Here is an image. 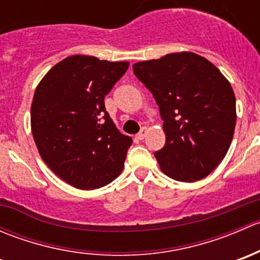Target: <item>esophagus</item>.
<instances>
[{"label":"esophagus","mask_w":260,"mask_h":260,"mask_svg":"<svg viewBox=\"0 0 260 260\" xmlns=\"http://www.w3.org/2000/svg\"><path fill=\"white\" fill-rule=\"evenodd\" d=\"M146 135H147V128L146 127H142V128H141L140 133H138V135L136 136V138L141 141V140H143V138L146 137Z\"/></svg>","instance_id":"34e87169"}]
</instances>
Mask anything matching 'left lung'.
<instances>
[{
  "instance_id": "left-lung-1",
  "label": "left lung",
  "mask_w": 260,
  "mask_h": 260,
  "mask_svg": "<svg viewBox=\"0 0 260 260\" xmlns=\"http://www.w3.org/2000/svg\"><path fill=\"white\" fill-rule=\"evenodd\" d=\"M133 73L153 94L166 143L154 152L171 179L195 182L224 159L237 123L229 80L205 57L190 51L133 65Z\"/></svg>"
}]
</instances>
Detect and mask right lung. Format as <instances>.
<instances>
[{
  "mask_svg": "<svg viewBox=\"0 0 260 260\" xmlns=\"http://www.w3.org/2000/svg\"><path fill=\"white\" fill-rule=\"evenodd\" d=\"M128 67V61L73 55L36 86L31 131L39 153L56 176L80 190L108 185L124 167L132 138L117 129L104 98Z\"/></svg>",
  "mask_w": 260,
  "mask_h": 260,
  "instance_id": "1",
  "label": "right lung"
}]
</instances>
